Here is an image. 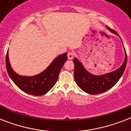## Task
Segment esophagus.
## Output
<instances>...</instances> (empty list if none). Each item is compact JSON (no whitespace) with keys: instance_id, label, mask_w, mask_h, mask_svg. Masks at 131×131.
I'll return each mask as SVG.
<instances>
[{"instance_id":"1","label":"esophagus","mask_w":131,"mask_h":131,"mask_svg":"<svg viewBox=\"0 0 131 131\" xmlns=\"http://www.w3.org/2000/svg\"><path fill=\"white\" fill-rule=\"evenodd\" d=\"M74 56H75V54H74L73 52H72V51H69V53H68V54H67L68 59L72 60Z\"/></svg>"}]
</instances>
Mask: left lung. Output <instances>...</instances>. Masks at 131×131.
<instances>
[{"mask_svg":"<svg viewBox=\"0 0 131 131\" xmlns=\"http://www.w3.org/2000/svg\"><path fill=\"white\" fill-rule=\"evenodd\" d=\"M107 28L113 33L119 35L117 32L107 26ZM125 50V49H124ZM74 78L78 86L84 92L90 94H97L107 91L112 88L120 80L126 69L127 54L125 50V59L119 69L103 75H94L84 69L82 64L77 58L73 59Z\"/></svg>","mask_w":131,"mask_h":131,"instance_id":"1","label":"left lung"}]
</instances>
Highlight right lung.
I'll use <instances>...</instances> for the list:
<instances>
[{
  "label": "right lung",
  "instance_id": "1",
  "mask_svg": "<svg viewBox=\"0 0 131 131\" xmlns=\"http://www.w3.org/2000/svg\"><path fill=\"white\" fill-rule=\"evenodd\" d=\"M67 60V53L58 56L46 69L39 75L24 77L17 75L11 69L9 61L8 51L6 55V68L9 77L19 89L35 96L43 95L49 91L57 81L62 66Z\"/></svg>",
  "mask_w": 131,
  "mask_h": 131
}]
</instances>
